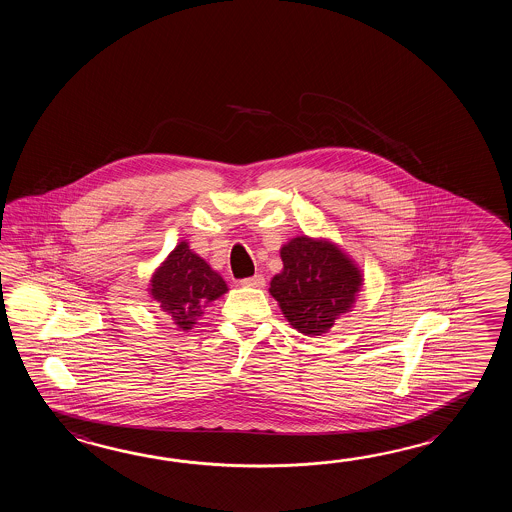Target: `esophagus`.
Here are the masks:
<instances>
[{"mask_svg":"<svg viewBox=\"0 0 512 512\" xmlns=\"http://www.w3.org/2000/svg\"><path fill=\"white\" fill-rule=\"evenodd\" d=\"M240 283L243 287H263L265 278L261 274H254L251 278H243Z\"/></svg>","mask_w":512,"mask_h":512,"instance_id":"1","label":"esophagus"}]
</instances>
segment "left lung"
I'll return each instance as SVG.
<instances>
[{"label": "left lung", "instance_id": "8db88e82", "mask_svg": "<svg viewBox=\"0 0 512 512\" xmlns=\"http://www.w3.org/2000/svg\"><path fill=\"white\" fill-rule=\"evenodd\" d=\"M280 254L283 271L272 278L269 291L294 329L326 333L355 302L359 269L335 245L305 236L289 241Z\"/></svg>", "mask_w": 512, "mask_h": 512}]
</instances>
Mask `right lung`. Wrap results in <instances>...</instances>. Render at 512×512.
Wrapping results in <instances>:
<instances>
[{
	"label": "right lung",
	"instance_id": "1",
	"mask_svg": "<svg viewBox=\"0 0 512 512\" xmlns=\"http://www.w3.org/2000/svg\"><path fill=\"white\" fill-rule=\"evenodd\" d=\"M227 293V283L181 241L152 278V296L175 324L190 329L203 307Z\"/></svg>",
	"mask_w": 512,
	"mask_h": 512
}]
</instances>
